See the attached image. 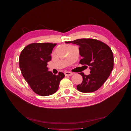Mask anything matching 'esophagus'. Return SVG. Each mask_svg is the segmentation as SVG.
I'll use <instances>...</instances> for the list:
<instances>
[{
    "mask_svg": "<svg viewBox=\"0 0 131 131\" xmlns=\"http://www.w3.org/2000/svg\"><path fill=\"white\" fill-rule=\"evenodd\" d=\"M64 74L66 76H71V75H73V73L69 72H66L64 73Z\"/></svg>",
    "mask_w": 131,
    "mask_h": 131,
    "instance_id": "1",
    "label": "esophagus"
}]
</instances>
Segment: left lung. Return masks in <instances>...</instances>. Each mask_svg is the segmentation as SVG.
<instances>
[{
	"mask_svg": "<svg viewBox=\"0 0 131 131\" xmlns=\"http://www.w3.org/2000/svg\"><path fill=\"white\" fill-rule=\"evenodd\" d=\"M79 46L80 64L90 67V74L80 73L82 82L77 89L83 93L93 92L100 89L108 78L114 67L112 50L105 43L94 39H80L67 42Z\"/></svg>",
	"mask_w": 131,
	"mask_h": 131,
	"instance_id": "obj_1",
	"label": "left lung"
}]
</instances>
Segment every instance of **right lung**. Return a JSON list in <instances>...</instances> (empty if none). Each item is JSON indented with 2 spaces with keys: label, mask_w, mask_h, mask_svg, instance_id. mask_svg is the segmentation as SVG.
Segmentation results:
<instances>
[{
  "label": "right lung",
  "mask_w": 131,
  "mask_h": 131,
  "mask_svg": "<svg viewBox=\"0 0 131 131\" xmlns=\"http://www.w3.org/2000/svg\"><path fill=\"white\" fill-rule=\"evenodd\" d=\"M56 43H33L26 46L19 57V66L23 77L34 92L41 96L54 93L59 82L65 77L59 72L53 74L47 67L51 61L53 47Z\"/></svg>",
  "instance_id": "right-lung-1"
}]
</instances>
